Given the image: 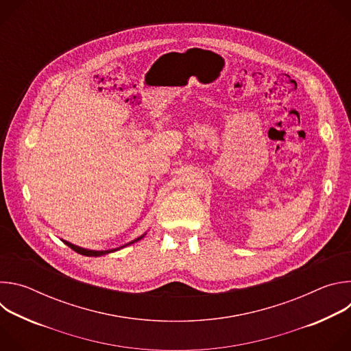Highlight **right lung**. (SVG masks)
Masks as SVG:
<instances>
[{"instance_id":"add662e5","label":"right lung","mask_w":351,"mask_h":351,"mask_svg":"<svg viewBox=\"0 0 351 351\" xmlns=\"http://www.w3.org/2000/svg\"><path fill=\"white\" fill-rule=\"evenodd\" d=\"M144 236V234H143ZM143 236H140V237H137V239H134L133 241H130V243H128V244H132V243H134V241H138ZM64 243L68 245V247H71L73 252H76V253H79V254H82V256H86V257H99V256H106V254H110V253H114V252H117V250H119V248H122V247H125V245H128V244H125V245H122V247H119V248H111V250H101V252H98V250H87V248H82V247H79V245H75V244H72V243H69V241H65L64 240Z\"/></svg>"}]
</instances>
